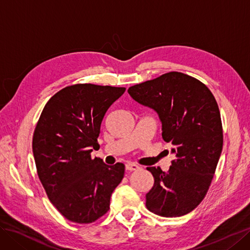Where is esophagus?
Listing matches in <instances>:
<instances>
[{"label": "esophagus", "instance_id": "obj_1", "mask_svg": "<svg viewBox=\"0 0 250 250\" xmlns=\"http://www.w3.org/2000/svg\"><path fill=\"white\" fill-rule=\"evenodd\" d=\"M125 168H126L127 171H137L138 169H140L139 166H137L135 164H130V163L129 164H126Z\"/></svg>", "mask_w": 250, "mask_h": 250}]
</instances>
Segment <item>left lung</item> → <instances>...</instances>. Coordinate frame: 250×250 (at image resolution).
<instances>
[{
  "mask_svg": "<svg viewBox=\"0 0 250 250\" xmlns=\"http://www.w3.org/2000/svg\"><path fill=\"white\" fill-rule=\"evenodd\" d=\"M134 101L152 108L162 122V137L175 158L164 172L148 167L154 185L146 207L162 217H180L202 201L223 147L220 111L206 84L184 73L170 72L128 88Z\"/></svg>",
  "mask_w": 250,
  "mask_h": 250,
  "instance_id": "left-lung-1",
  "label": "left lung"
}]
</instances>
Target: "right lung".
<instances>
[{
  "mask_svg": "<svg viewBox=\"0 0 250 250\" xmlns=\"http://www.w3.org/2000/svg\"><path fill=\"white\" fill-rule=\"evenodd\" d=\"M125 87L75 84L44 105L35 127L33 156L41 183L60 214L75 223H92L107 213L110 196L125 166L92 158L102 120Z\"/></svg>",
  "mask_w": 250,
  "mask_h": 250,
  "instance_id": "1",
  "label": "right lung"
}]
</instances>
